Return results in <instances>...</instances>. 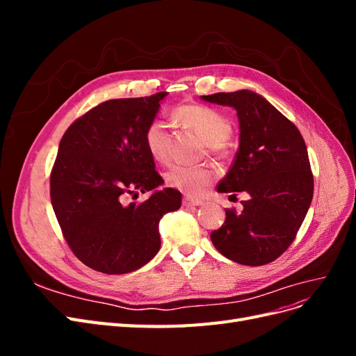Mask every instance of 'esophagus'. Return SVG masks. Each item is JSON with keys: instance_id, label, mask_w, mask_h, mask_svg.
I'll return each instance as SVG.
<instances>
[{"instance_id": "obj_1", "label": "esophagus", "mask_w": 356, "mask_h": 356, "mask_svg": "<svg viewBox=\"0 0 356 356\" xmlns=\"http://www.w3.org/2000/svg\"><path fill=\"white\" fill-rule=\"evenodd\" d=\"M182 203H184L186 204V207H193V208H195V207H200V204L203 203L202 200H199V199H193V197H184V199H182Z\"/></svg>"}]
</instances>
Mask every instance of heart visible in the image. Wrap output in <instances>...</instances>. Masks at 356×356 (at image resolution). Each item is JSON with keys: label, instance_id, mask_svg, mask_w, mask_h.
<instances>
[{"label": "heart", "instance_id": "1", "mask_svg": "<svg viewBox=\"0 0 356 356\" xmlns=\"http://www.w3.org/2000/svg\"><path fill=\"white\" fill-rule=\"evenodd\" d=\"M175 117L191 127L209 145L218 152L232 134V124L221 113L203 105H182L175 110ZM148 153L157 161L169 159V131L163 120H153L144 135ZM213 170L208 166L172 165L165 172L166 184L186 195L196 196L207 190L213 181Z\"/></svg>", "mask_w": 356, "mask_h": 356}]
</instances>
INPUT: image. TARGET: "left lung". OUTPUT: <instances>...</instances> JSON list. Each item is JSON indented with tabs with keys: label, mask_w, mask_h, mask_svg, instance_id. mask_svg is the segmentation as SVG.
Instances as JSON below:
<instances>
[{
	"label": "left lung",
	"mask_w": 356,
	"mask_h": 356,
	"mask_svg": "<svg viewBox=\"0 0 356 356\" xmlns=\"http://www.w3.org/2000/svg\"><path fill=\"white\" fill-rule=\"evenodd\" d=\"M232 106L239 120V148L218 193L245 191L242 212L225 209L221 229L211 233L217 251L243 266H263L285 252L314 197L305 139L294 123L251 90L200 96Z\"/></svg>",
	"instance_id": "8db88e82"
}]
</instances>
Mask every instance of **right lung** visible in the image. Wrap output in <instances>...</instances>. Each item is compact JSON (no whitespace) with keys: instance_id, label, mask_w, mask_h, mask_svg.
<instances>
[{"instance_id":"obj_1","label":"right lung","mask_w":356,"mask_h":356,"mask_svg":"<svg viewBox=\"0 0 356 356\" xmlns=\"http://www.w3.org/2000/svg\"><path fill=\"white\" fill-rule=\"evenodd\" d=\"M166 95L105 101L60 139L51 207L72 252L96 272L123 275L152 261L160 250V218L181 207L178 190H157L165 181L144 139ZM139 191L152 195L141 205L124 203Z\"/></svg>"}]
</instances>
